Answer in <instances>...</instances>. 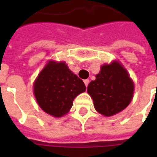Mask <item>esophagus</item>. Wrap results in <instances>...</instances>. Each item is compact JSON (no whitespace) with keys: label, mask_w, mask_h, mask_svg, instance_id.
Masks as SVG:
<instances>
[{"label":"esophagus","mask_w":157,"mask_h":157,"mask_svg":"<svg viewBox=\"0 0 157 157\" xmlns=\"http://www.w3.org/2000/svg\"><path fill=\"white\" fill-rule=\"evenodd\" d=\"M84 83H85V85H86V86L87 87L89 85V83H90V81H89L88 79H86V80H84Z\"/></svg>","instance_id":"esophagus-1"}]
</instances>
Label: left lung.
I'll return each instance as SVG.
<instances>
[{
  "label": "left lung",
  "mask_w": 157,
  "mask_h": 157,
  "mask_svg": "<svg viewBox=\"0 0 157 157\" xmlns=\"http://www.w3.org/2000/svg\"><path fill=\"white\" fill-rule=\"evenodd\" d=\"M134 83L128 72L118 62L105 64L89 84L87 92L94 106L101 114L110 117L121 112L129 104L134 94Z\"/></svg>",
  "instance_id": "8db88e82"
}]
</instances>
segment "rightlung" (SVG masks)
I'll return each instance as SVG.
<instances>
[{"instance_id": "add662e5", "label": "right lung", "mask_w": 157, "mask_h": 157, "mask_svg": "<svg viewBox=\"0 0 157 157\" xmlns=\"http://www.w3.org/2000/svg\"><path fill=\"white\" fill-rule=\"evenodd\" d=\"M83 81L65 63L50 61L34 83V94L40 108L55 117H63L72 107L74 98L86 91Z\"/></svg>"}]
</instances>
